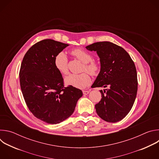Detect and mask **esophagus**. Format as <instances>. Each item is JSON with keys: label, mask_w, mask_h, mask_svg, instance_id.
Instances as JSON below:
<instances>
[{"label": "esophagus", "mask_w": 159, "mask_h": 159, "mask_svg": "<svg viewBox=\"0 0 159 159\" xmlns=\"http://www.w3.org/2000/svg\"><path fill=\"white\" fill-rule=\"evenodd\" d=\"M89 90H82V93L84 95H87L89 93Z\"/></svg>", "instance_id": "1"}]
</instances>
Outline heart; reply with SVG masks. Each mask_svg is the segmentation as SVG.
Returning a JSON list of instances; mask_svg holds the SVG:
<instances>
[{
  "mask_svg": "<svg viewBox=\"0 0 159 159\" xmlns=\"http://www.w3.org/2000/svg\"><path fill=\"white\" fill-rule=\"evenodd\" d=\"M71 54L84 63L82 68L83 71H86L93 75L99 73L100 65L97 61L93 60V56L89 52L82 49H75L71 52ZM54 65L56 69L61 74H68V58L64 52H60L56 55L54 59ZM65 81L67 85L84 89L90 84L91 79L88 73L84 72L80 74H70L65 78Z\"/></svg>",
  "mask_w": 159,
  "mask_h": 159,
  "instance_id": "heart-1",
  "label": "heart"
}]
</instances>
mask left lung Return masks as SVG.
Instances as JSON below:
<instances>
[{"label":"left lung","mask_w":159,"mask_h":159,"mask_svg":"<svg viewBox=\"0 0 159 159\" xmlns=\"http://www.w3.org/2000/svg\"><path fill=\"white\" fill-rule=\"evenodd\" d=\"M96 52L101 70L92 86L106 87L100 90L101 99L95 105L97 114L103 120L116 123L130 111L137 96V73L129 55L122 47L109 41L94 43L87 46Z\"/></svg>","instance_id":"obj_1"}]
</instances>
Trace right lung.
Wrapping results in <instances>:
<instances>
[{"mask_svg":"<svg viewBox=\"0 0 159 159\" xmlns=\"http://www.w3.org/2000/svg\"><path fill=\"white\" fill-rule=\"evenodd\" d=\"M69 46L50 39L40 41L28 50L19 72L22 95L33 115L48 124H57L70 117L82 90L64 87L63 79L54 65L56 55Z\"/></svg>","mask_w":159,"mask_h":159,"instance_id":"1","label":"right lung"}]
</instances>
